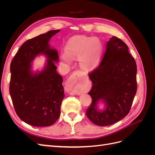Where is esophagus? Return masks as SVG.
<instances>
[{"label": "esophagus", "mask_w": 155, "mask_h": 155, "mask_svg": "<svg viewBox=\"0 0 155 155\" xmlns=\"http://www.w3.org/2000/svg\"><path fill=\"white\" fill-rule=\"evenodd\" d=\"M78 75L76 73H74L72 75L71 78H70L69 80L67 81L66 84V91L68 93L70 94H77L79 93L77 90L78 83L76 81V78Z\"/></svg>", "instance_id": "34e87169"}]
</instances>
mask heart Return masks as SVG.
I'll list each match as a JSON object with an SVG mask.
<instances>
[{"instance_id": "1", "label": "heart", "mask_w": 155, "mask_h": 155, "mask_svg": "<svg viewBox=\"0 0 155 155\" xmlns=\"http://www.w3.org/2000/svg\"><path fill=\"white\" fill-rule=\"evenodd\" d=\"M66 49L67 53L62 55L63 61L69 62L70 58L79 59L81 68L91 70L100 62L103 45L97 37L75 36L68 41Z\"/></svg>"}]
</instances>
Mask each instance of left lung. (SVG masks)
I'll use <instances>...</instances> for the list:
<instances>
[{
  "instance_id": "obj_1",
  "label": "left lung",
  "mask_w": 155,
  "mask_h": 155,
  "mask_svg": "<svg viewBox=\"0 0 155 155\" xmlns=\"http://www.w3.org/2000/svg\"><path fill=\"white\" fill-rule=\"evenodd\" d=\"M128 46L115 36L107 42L101 62L89 73L92 83L88 94L92 103L87 110L88 118L99 126L112 125L128 114L137 91V67ZM101 100L106 109H97Z\"/></svg>"
}]
</instances>
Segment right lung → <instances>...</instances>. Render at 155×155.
<instances>
[{"mask_svg": "<svg viewBox=\"0 0 155 155\" xmlns=\"http://www.w3.org/2000/svg\"><path fill=\"white\" fill-rule=\"evenodd\" d=\"M59 31L51 30L26 41L10 64V94L14 109L23 121L32 126H50L61 114L64 97L63 78L56 71L58 51L48 44ZM39 54H45L48 59L42 71L34 73L31 63Z\"/></svg>", "mask_w": 155, "mask_h": 155, "instance_id": "add662e5", "label": "right lung"}]
</instances>
